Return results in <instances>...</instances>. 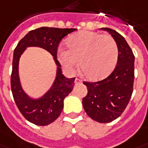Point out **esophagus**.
<instances>
[{"instance_id":"34e87169","label":"esophagus","mask_w":148,"mask_h":148,"mask_svg":"<svg viewBox=\"0 0 148 148\" xmlns=\"http://www.w3.org/2000/svg\"><path fill=\"white\" fill-rule=\"evenodd\" d=\"M81 82H82V81H81L79 78H76V79H75V81H74V82L76 83V84H77V83H80Z\"/></svg>"}]
</instances>
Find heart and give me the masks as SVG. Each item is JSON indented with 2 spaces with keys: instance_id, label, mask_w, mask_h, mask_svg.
<instances>
[{
  "instance_id": "obj_1",
  "label": "heart",
  "mask_w": 148,
  "mask_h": 148,
  "mask_svg": "<svg viewBox=\"0 0 148 148\" xmlns=\"http://www.w3.org/2000/svg\"><path fill=\"white\" fill-rule=\"evenodd\" d=\"M67 50L59 49L58 58L63 68L73 73L79 60L80 70L90 80L107 77L115 67L119 48L112 37L92 31H80L66 41Z\"/></svg>"
}]
</instances>
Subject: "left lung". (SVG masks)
Returning <instances> with one entry per match:
<instances>
[{
  "label": "left lung",
  "instance_id": "8db88e82",
  "mask_svg": "<svg viewBox=\"0 0 148 148\" xmlns=\"http://www.w3.org/2000/svg\"><path fill=\"white\" fill-rule=\"evenodd\" d=\"M113 37L119 48L115 68L104 79L84 82L88 93L82 99L83 108L91 119L107 123L118 119L129 103L133 91L135 56L126 40L110 28H102Z\"/></svg>",
  "mask_w": 148,
  "mask_h": 148
}]
</instances>
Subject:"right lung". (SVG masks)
Masks as SVG:
<instances>
[{"mask_svg": "<svg viewBox=\"0 0 148 148\" xmlns=\"http://www.w3.org/2000/svg\"><path fill=\"white\" fill-rule=\"evenodd\" d=\"M76 29H60L54 27H40L29 31L14 50L12 71L11 74V88L17 108L27 121L37 125H48L56 120L63 109V99L71 93L75 77L67 78L60 69L57 60V49L64 37ZM37 46L49 51L54 56L58 66V74L51 89L40 99L32 100L21 89L18 78V60L27 47Z\"/></svg>", "mask_w": 148, "mask_h": 148, "instance_id": "1", "label": "right lung"}]
</instances>
